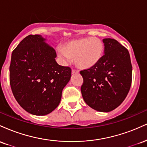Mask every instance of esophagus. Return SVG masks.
Returning <instances> with one entry per match:
<instances>
[{
    "instance_id": "1",
    "label": "esophagus",
    "mask_w": 147,
    "mask_h": 147,
    "mask_svg": "<svg viewBox=\"0 0 147 147\" xmlns=\"http://www.w3.org/2000/svg\"><path fill=\"white\" fill-rule=\"evenodd\" d=\"M79 71H77V70H74V69H72V74H75V73H78Z\"/></svg>"
}]
</instances>
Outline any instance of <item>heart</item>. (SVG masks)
I'll return each mask as SVG.
<instances>
[{
	"mask_svg": "<svg viewBox=\"0 0 147 147\" xmlns=\"http://www.w3.org/2000/svg\"><path fill=\"white\" fill-rule=\"evenodd\" d=\"M104 52V45L95 37L79 38L69 41L59 47L57 53L63 62L74 59L75 65L81 69L92 68L99 63Z\"/></svg>",
	"mask_w": 147,
	"mask_h": 147,
	"instance_id": "1",
	"label": "heart"
}]
</instances>
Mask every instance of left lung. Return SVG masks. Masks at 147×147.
Wrapping results in <instances>:
<instances>
[{
    "label": "left lung",
    "instance_id": "left-lung-1",
    "mask_svg": "<svg viewBox=\"0 0 147 147\" xmlns=\"http://www.w3.org/2000/svg\"><path fill=\"white\" fill-rule=\"evenodd\" d=\"M104 55L97 65L80 74L82 97L92 109L109 112L122 104L132 82L129 52L113 38H104Z\"/></svg>",
    "mask_w": 147,
    "mask_h": 147
}]
</instances>
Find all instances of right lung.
I'll list each match as a JSON object with an SVG mask.
<instances>
[{"instance_id":"1","label":"right lung","mask_w":147,"mask_h":147,"mask_svg":"<svg viewBox=\"0 0 147 147\" xmlns=\"http://www.w3.org/2000/svg\"><path fill=\"white\" fill-rule=\"evenodd\" d=\"M45 40L38 34L25 37L13 50L9 66L15 99L35 115H45L56 109L71 77V68L57 63L56 51Z\"/></svg>"}]
</instances>
